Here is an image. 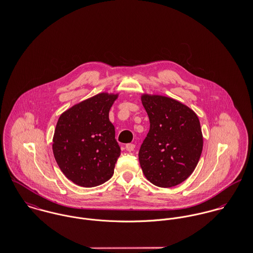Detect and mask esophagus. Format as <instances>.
<instances>
[{
    "instance_id": "1",
    "label": "esophagus",
    "mask_w": 253,
    "mask_h": 253,
    "mask_svg": "<svg viewBox=\"0 0 253 253\" xmlns=\"http://www.w3.org/2000/svg\"><path fill=\"white\" fill-rule=\"evenodd\" d=\"M134 149H135V145L132 144V143L126 145V150L127 152H132V151H134Z\"/></svg>"
}]
</instances>
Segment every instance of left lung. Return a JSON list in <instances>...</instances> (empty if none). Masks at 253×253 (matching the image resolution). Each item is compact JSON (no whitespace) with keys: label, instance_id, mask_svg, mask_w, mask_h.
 <instances>
[{"label":"left lung","instance_id":"left-lung-1","mask_svg":"<svg viewBox=\"0 0 253 253\" xmlns=\"http://www.w3.org/2000/svg\"><path fill=\"white\" fill-rule=\"evenodd\" d=\"M150 129L138 159L145 177L169 188L186 180L196 169L203 151V134L196 113L170 97L143 94Z\"/></svg>","mask_w":253,"mask_h":253}]
</instances>
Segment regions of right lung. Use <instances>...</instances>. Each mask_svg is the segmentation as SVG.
Segmentation results:
<instances>
[{"mask_svg": "<svg viewBox=\"0 0 253 253\" xmlns=\"http://www.w3.org/2000/svg\"><path fill=\"white\" fill-rule=\"evenodd\" d=\"M118 94L94 95L62 113L56 124L52 151L64 175L82 187H95L114 174L121 148L109 111Z\"/></svg>", "mask_w": 253, "mask_h": 253, "instance_id": "add662e5", "label": "right lung"}]
</instances>
